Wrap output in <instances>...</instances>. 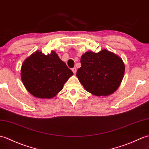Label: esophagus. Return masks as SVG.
<instances>
[{
	"mask_svg": "<svg viewBox=\"0 0 149 149\" xmlns=\"http://www.w3.org/2000/svg\"><path fill=\"white\" fill-rule=\"evenodd\" d=\"M72 72H73V73L75 74L76 73V72H77V68H76L75 67H74V68H73L72 69Z\"/></svg>",
	"mask_w": 149,
	"mask_h": 149,
	"instance_id": "34e87169",
	"label": "esophagus"
}]
</instances>
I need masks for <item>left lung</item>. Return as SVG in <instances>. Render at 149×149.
<instances>
[{"label": "left lung", "mask_w": 149, "mask_h": 149, "mask_svg": "<svg viewBox=\"0 0 149 149\" xmlns=\"http://www.w3.org/2000/svg\"><path fill=\"white\" fill-rule=\"evenodd\" d=\"M77 71L79 81L87 91L95 96H107L119 88L125 67L122 59L106 49L86 52Z\"/></svg>", "instance_id": "8db88e82"}]
</instances>
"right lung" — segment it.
Listing matches in <instances>:
<instances>
[{
  "label": "right lung",
  "mask_w": 149,
  "mask_h": 149,
  "mask_svg": "<svg viewBox=\"0 0 149 149\" xmlns=\"http://www.w3.org/2000/svg\"><path fill=\"white\" fill-rule=\"evenodd\" d=\"M72 75V71L54 51L47 55L35 52L21 69V77L27 91L40 98L54 97Z\"/></svg>",
  "instance_id": "1"
}]
</instances>
